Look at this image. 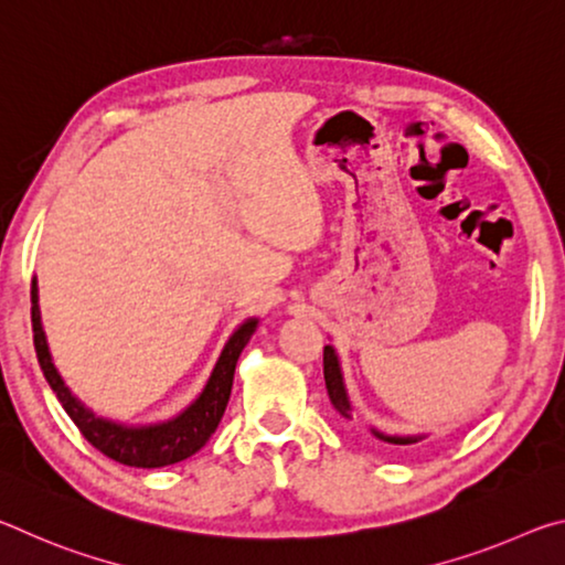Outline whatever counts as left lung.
Segmentation results:
<instances>
[{
  "label": "left lung",
  "instance_id": "8db88e82",
  "mask_svg": "<svg viewBox=\"0 0 565 565\" xmlns=\"http://www.w3.org/2000/svg\"><path fill=\"white\" fill-rule=\"evenodd\" d=\"M323 381H327V391H329V398L333 408L339 411L343 418L353 416V406H351V398H349V391H347V381H343V371H341V361H339V353L337 349L331 347H323ZM371 434H374L379 441L384 444H394V446H411V444H418L424 441L426 434H418V436H391L379 431V428H371Z\"/></svg>",
  "mask_w": 565,
  "mask_h": 565
}]
</instances>
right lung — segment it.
Instances as JSON below:
<instances>
[{
	"instance_id": "1",
	"label": "right lung",
	"mask_w": 565,
	"mask_h": 565,
	"mask_svg": "<svg viewBox=\"0 0 565 565\" xmlns=\"http://www.w3.org/2000/svg\"><path fill=\"white\" fill-rule=\"evenodd\" d=\"M259 319L252 317L238 323L232 337L224 343L222 353L214 363L212 374H209L204 388L199 396L191 401L186 408H181L177 416L154 420V424H124V420H114L107 416H99L87 404L76 398L70 386L54 366L50 343H46V333L42 327V311H40V286H36V276L32 279V331H34V349L40 366L44 371L46 384L60 398L62 408L70 414V418L79 428L82 436L102 451L109 456L111 461L134 466V468H161L184 461V458L194 456L202 448L212 434L216 431L218 420H222L228 396H232L234 386V371L236 361L242 356L248 339L254 337Z\"/></svg>"
}]
</instances>
